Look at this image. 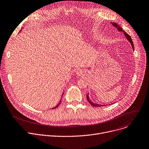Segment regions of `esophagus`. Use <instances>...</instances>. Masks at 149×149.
<instances>
[{"label":"esophagus","instance_id":"1","mask_svg":"<svg viewBox=\"0 0 149 149\" xmlns=\"http://www.w3.org/2000/svg\"><path fill=\"white\" fill-rule=\"evenodd\" d=\"M77 75L80 76V75H82L83 74H84V71L81 70H78L77 71V72H76Z\"/></svg>","mask_w":149,"mask_h":149}]
</instances>
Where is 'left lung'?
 Masks as SVG:
<instances>
[{"mask_svg": "<svg viewBox=\"0 0 149 149\" xmlns=\"http://www.w3.org/2000/svg\"><path fill=\"white\" fill-rule=\"evenodd\" d=\"M111 24H112V25L114 26V27H115L116 29H117V30H118L119 32H123V33H124V36H125V37H126V38H127V40H128V41L131 43V46H132V50H134V44H133V42H132V39H131V37L123 29H122L120 26H119V24H118L117 23H115V22H111ZM86 96H87V100H88V102L90 103V104H91L93 106H94V107H100V106H103V105H102V104H97V103H93L90 99V98H89V94L88 93L87 95H86Z\"/></svg>", "mask_w": 149, "mask_h": 149, "instance_id": "obj_1", "label": "left lung"}]
</instances>
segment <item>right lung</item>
<instances>
[{"mask_svg": "<svg viewBox=\"0 0 149 149\" xmlns=\"http://www.w3.org/2000/svg\"><path fill=\"white\" fill-rule=\"evenodd\" d=\"M21 30H22V29H21ZM21 30H20V31H21ZM63 93H64V92H63V94H62V96H61V97H62V96H63ZM61 100H62V99H61V100H60V101H59V103H58V104H57V105H56V106H55V107H53V108H52V109H56V107H58V106H59V104H61Z\"/></svg>", "mask_w": 149, "mask_h": 149, "instance_id": "right-lung-1", "label": "right lung"}]
</instances>
